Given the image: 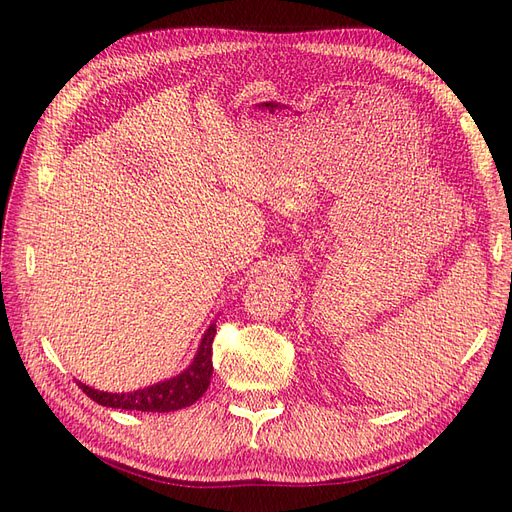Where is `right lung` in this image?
I'll return each mask as SVG.
<instances>
[{"label":"right lung","mask_w":512,"mask_h":512,"mask_svg":"<svg viewBox=\"0 0 512 512\" xmlns=\"http://www.w3.org/2000/svg\"><path fill=\"white\" fill-rule=\"evenodd\" d=\"M214 334H217V321L208 325L191 364L180 374L166 378V381H159L155 385H148L127 393H108V391L93 389L85 383H78V387L85 391L93 402L108 408L142 410V412H172V410L187 408L200 400L210 385Z\"/></svg>","instance_id":"1"}]
</instances>
